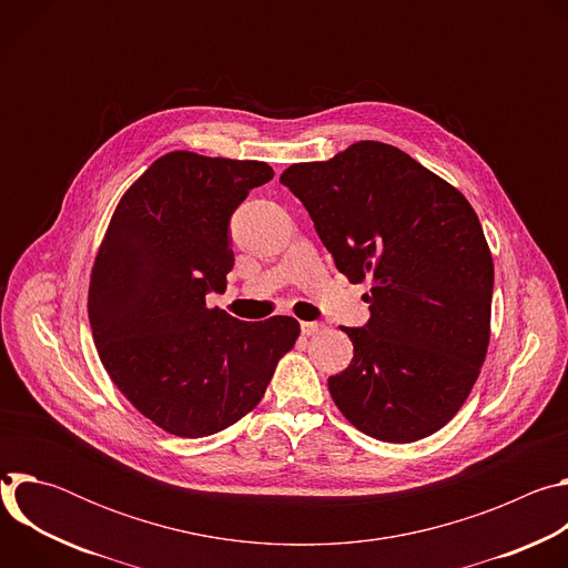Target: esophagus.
Listing matches in <instances>:
<instances>
[{
	"mask_svg": "<svg viewBox=\"0 0 568 568\" xmlns=\"http://www.w3.org/2000/svg\"><path fill=\"white\" fill-rule=\"evenodd\" d=\"M301 331H303V335H318L321 331H323V323H316V321H303L301 323Z\"/></svg>",
	"mask_w": 568,
	"mask_h": 568,
	"instance_id": "esophagus-1",
	"label": "esophagus"
}]
</instances>
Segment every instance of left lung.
Masks as SVG:
<instances>
[{"instance_id":"obj_1","label":"left lung","mask_w":568,"mask_h":568,"mask_svg":"<svg viewBox=\"0 0 568 568\" xmlns=\"http://www.w3.org/2000/svg\"><path fill=\"white\" fill-rule=\"evenodd\" d=\"M371 318L344 328L355 355L328 377L339 412L371 438L414 443L467 399L490 342L495 267L469 202L388 143L357 141L281 175Z\"/></svg>"}]
</instances>
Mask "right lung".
I'll list each match as a JSON object with an SVG mask.
<instances>
[{"label": "right lung", "mask_w": 568, "mask_h": 568, "mask_svg": "<svg viewBox=\"0 0 568 568\" xmlns=\"http://www.w3.org/2000/svg\"><path fill=\"white\" fill-rule=\"evenodd\" d=\"M272 178L265 161L169 152L128 189L101 242L88 296L101 362L175 436L250 414L301 333L292 316L250 323L206 307L233 270V211Z\"/></svg>", "instance_id": "obj_1"}]
</instances>
